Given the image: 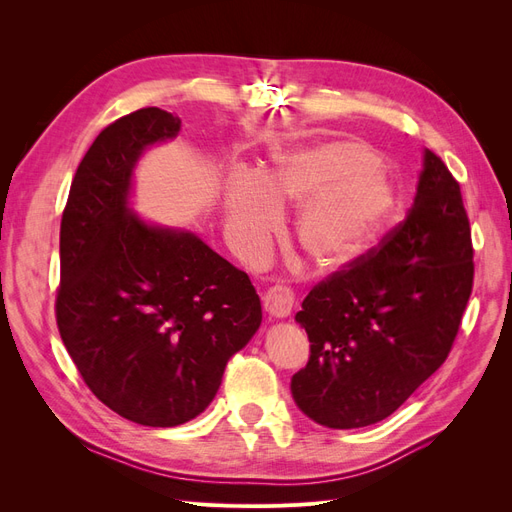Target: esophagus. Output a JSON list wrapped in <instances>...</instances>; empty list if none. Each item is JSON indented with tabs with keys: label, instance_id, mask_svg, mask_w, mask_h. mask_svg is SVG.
I'll use <instances>...</instances> for the list:
<instances>
[{
	"label": "esophagus",
	"instance_id": "1",
	"mask_svg": "<svg viewBox=\"0 0 512 512\" xmlns=\"http://www.w3.org/2000/svg\"><path fill=\"white\" fill-rule=\"evenodd\" d=\"M265 309L275 318H286L292 312L294 305V292L288 286L275 284L265 292Z\"/></svg>",
	"mask_w": 512,
	"mask_h": 512
}]
</instances>
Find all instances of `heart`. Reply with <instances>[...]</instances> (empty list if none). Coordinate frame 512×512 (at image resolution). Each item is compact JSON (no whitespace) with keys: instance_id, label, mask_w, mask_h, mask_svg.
Segmentation results:
<instances>
[{"instance_id":"b5f03b06","label":"heart","mask_w":512,"mask_h":512,"mask_svg":"<svg viewBox=\"0 0 512 512\" xmlns=\"http://www.w3.org/2000/svg\"><path fill=\"white\" fill-rule=\"evenodd\" d=\"M226 226L239 250L254 254L282 222V207H303L294 239L305 265L318 273L352 267L389 230L397 196L376 149L335 141L286 156L258 177L237 170L226 188Z\"/></svg>"}]
</instances>
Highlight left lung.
Wrapping results in <instances>:
<instances>
[{"instance_id": "8db88e82", "label": "left lung", "mask_w": 512, "mask_h": 512, "mask_svg": "<svg viewBox=\"0 0 512 512\" xmlns=\"http://www.w3.org/2000/svg\"><path fill=\"white\" fill-rule=\"evenodd\" d=\"M472 258L459 183L425 149L406 220L303 301L297 322L309 361L290 382L297 406L331 429L393 414L451 352L472 294Z\"/></svg>"}]
</instances>
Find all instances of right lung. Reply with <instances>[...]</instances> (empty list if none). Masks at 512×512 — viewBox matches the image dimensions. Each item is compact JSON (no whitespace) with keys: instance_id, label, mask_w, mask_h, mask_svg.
Masks as SVG:
<instances>
[{"instance_id":"obj_1","label":"right lung","mask_w":512,"mask_h":512,"mask_svg":"<svg viewBox=\"0 0 512 512\" xmlns=\"http://www.w3.org/2000/svg\"><path fill=\"white\" fill-rule=\"evenodd\" d=\"M179 128L156 106L106 126L76 168L59 230V335L89 391L147 427L203 412L262 320L245 271L194 232L145 224L128 207L143 149Z\"/></svg>"}]
</instances>
